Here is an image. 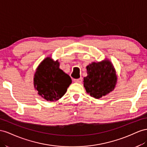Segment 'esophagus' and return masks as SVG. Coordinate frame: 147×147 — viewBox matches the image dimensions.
Returning a JSON list of instances; mask_svg holds the SVG:
<instances>
[{
  "label": "esophagus",
  "instance_id": "esophagus-1",
  "mask_svg": "<svg viewBox=\"0 0 147 147\" xmlns=\"http://www.w3.org/2000/svg\"><path fill=\"white\" fill-rule=\"evenodd\" d=\"M73 81L74 82H77V83H81L82 81V78H79V79H73Z\"/></svg>",
  "mask_w": 147,
  "mask_h": 147
}]
</instances>
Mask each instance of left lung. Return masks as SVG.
Instances as JSON below:
<instances>
[{
    "label": "left lung",
    "mask_w": 147,
    "mask_h": 147,
    "mask_svg": "<svg viewBox=\"0 0 147 147\" xmlns=\"http://www.w3.org/2000/svg\"><path fill=\"white\" fill-rule=\"evenodd\" d=\"M87 76L84 78V87L91 97L98 99L115 89L118 76L114 66L107 58L93 61L86 66Z\"/></svg>",
    "instance_id": "obj_1"
}]
</instances>
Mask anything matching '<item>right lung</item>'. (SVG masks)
Here are the masks:
<instances>
[{
	"mask_svg": "<svg viewBox=\"0 0 147 147\" xmlns=\"http://www.w3.org/2000/svg\"><path fill=\"white\" fill-rule=\"evenodd\" d=\"M60 62L46 57L36 68L33 83L37 94L47 101L61 98L72 82L69 75L60 69Z\"/></svg>",
	"mask_w": 147,
	"mask_h": 147,
	"instance_id": "right-lung-1",
	"label": "right lung"
}]
</instances>
